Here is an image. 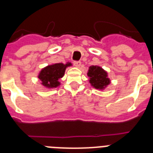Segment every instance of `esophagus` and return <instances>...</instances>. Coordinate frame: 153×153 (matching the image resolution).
Wrapping results in <instances>:
<instances>
[{
    "label": "esophagus",
    "mask_w": 153,
    "mask_h": 153,
    "mask_svg": "<svg viewBox=\"0 0 153 153\" xmlns=\"http://www.w3.org/2000/svg\"><path fill=\"white\" fill-rule=\"evenodd\" d=\"M74 64L75 67H79L81 65V62L80 61H74Z\"/></svg>",
    "instance_id": "34e87169"
}]
</instances>
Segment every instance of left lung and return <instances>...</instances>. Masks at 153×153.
I'll list each match as a JSON object with an SVG mask.
<instances>
[{"mask_svg": "<svg viewBox=\"0 0 153 153\" xmlns=\"http://www.w3.org/2000/svg\"><path fill=\"white\" fill-rule=\"evenodd\" d=\"M90 77V83L92 86L98 90H103L110 83V80L107 77V73L98 66H91L87 73Z\"/></svg>", "mask_w": 153, "mask_h": 153, "instance_id": "8db88e82", "label": "left lung"}]
</instances>
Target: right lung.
I'll list each match as a JSON object with an SVG mask.
<instances>
[{
  "label": "right lung",
  "instance_id": "right-lung-1",
  "mask_svg": "<svg viewBox=\"0 0 153 153\" xmlns=\"http://www.w3.org/2000/svg\"><path fill=\"white\" fill-rule=\"evenodd\" d=\"M70 66H71V63H67L66 64L55 63L42 69L38 75V78L42 82L41 84L47 88L57 87L60 84L58 80L63 77L65 70Z\"/></svg>",
  "mask_w": 153,
  "mask_h": 153
}]
</instances>
